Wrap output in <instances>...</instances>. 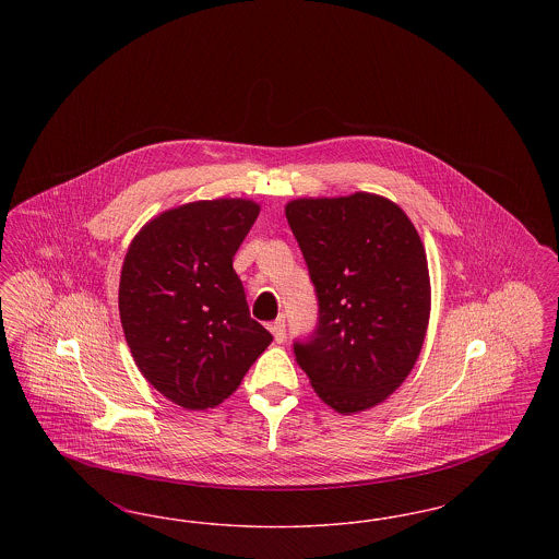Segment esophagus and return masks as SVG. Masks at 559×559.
Returning <instances> with one entry per match:
<instances>
[{
	"label": "esophagus",
	"instance_id": "esophagus-1",
	"mask_svg": "<svg viewBox=\"0 0 559 559\" xmlns=\"http://www.w3.org/2000/svg\"><path fill=\"white\" fill-rule=\"evenodd\" d=\"M287 324H285V319L281 317V319L274 320V322H270V331H272V335H274V342L276 344H283L285 342V337H287V329H285Z\"/></svg>",
	"mask_w": 559,
	"mask_h": 559
}]
</instances>
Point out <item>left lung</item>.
<instances>
[{
  "label": "left lung",
  "instance_id": "obj_1",
  "mask_svg": "<svg viewBox=\"0 0 559 559\" xmlns=\"http://www.w3.org/2000/svg\"><path fill=\"white\" fill-rule=\"evenodd\" d=\"M287 222L319 297V324L295 342L297 365L342 415L394 394L426 340L431 289L426 249L385 197L295 199Z\"/></svg>",
  "mask_w": 559,
  "mask_h": 559
}]
</instances>
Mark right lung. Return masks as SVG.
I'll list each match as a JSON object with an SVG mask.
<instances>
[{"label": "right lung", "instance_id": "add662e5", "mask_svg": "<svg viewBox=\"0 0 559 559\" xmlns=\"http://www.w3.org/2000/svg\"><path fill=\"white\" fill-rule=\"evenodd\" d=\"M258 213L249 199L187 203L144 224L126 253V342L146 381L178 406L224 402L272 342L233 267Z\"/></svg>", "mask_w": 559, "mask_h": 559}]
</instances>
